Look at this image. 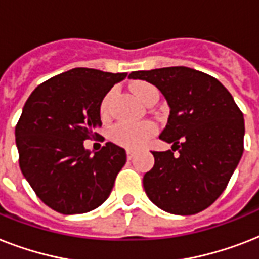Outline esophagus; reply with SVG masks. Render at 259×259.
Returning <instances> with one entry per match:
<instances>
[{
    "mask_svg": "<svg viewBox=\"0 0 259 259\" xmlns=\"http://www.w3.org/2000/svg\"><path fill=\"white\" fill-rule=\"evenodd\" d=\"M134 154H136V153H134L133 150H130V149L126 150V156H127V160H132V158L134 157Z\"/></svg>",
    "mask_w": 259,
    "mask_h": 259,
    "instance_id": "34e87169",
    "label": "esophagus"
}]
</instances>
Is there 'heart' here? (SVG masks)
Segmentation results:
<instances>
[{"label":"heart","instance_id":"heart-1","mask_svg":"<svg viewBox=\"0 0 259 259\" xmlns=\"http://www.w3.org/2000/svg\"><path fill=\"white\" fill-rule=\"evenodd\" d=\"M132 90H133V94L136 95V98L138 101H141L144 105L152 101L153 98H158L157 89L152 86L150 83H134ZM111 97H113V93L110 91L102 99L99 111H101V115H103V117L107 114ZM154 132H156V127L150 122H144V123H138V125L121 123V125H117L111 130L110 137L119 146H123V148H127V149H138V148H142L145 145L148 140L153 136Z\"/></svg>","mask_w":259,"mask_h":259}]
</instances>
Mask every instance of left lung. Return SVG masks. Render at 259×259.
<instances>
[{
    "instance_id": "8db88e82",
    "label": "left lung",
    "mask_w": 259,
    "mask_h": 259,
    "mask_svg": "<svg viewBox=\"0 0 259 259\" xmlns=\"http://www.w3.org/2000/svg\"><path fill=\"white\" fill-rule=\"evenodd\" d=\"M129 78L157 87L170 109L160 138L172 150L152 152L154 165L142 180L146 195L169 213L200 212L221 196L239 164L243 114L229 90L201 71L165 67Z\"/></svg>"
}]
</instances>
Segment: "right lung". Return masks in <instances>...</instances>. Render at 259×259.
<instances>
[{
  "instance_id": "1",
  "label": "right lung",
  "mask_w": 259,
  "mask_h": 259,
  "mask_svg": "<svg viewBox=\"0 0 259 259\" xmlns=\"http://www.w3.org/2000/svg\"><path fill=\"white\" fill-rule=\"evenodd\" d=\"M126 75L72 68L26 99L16 126L18 162L38 199L55 211L89 212L109 197L125 165V149L107 142L93 156L83 141L98 136L102 99Z\"/></svg>"
}]
</instances>
